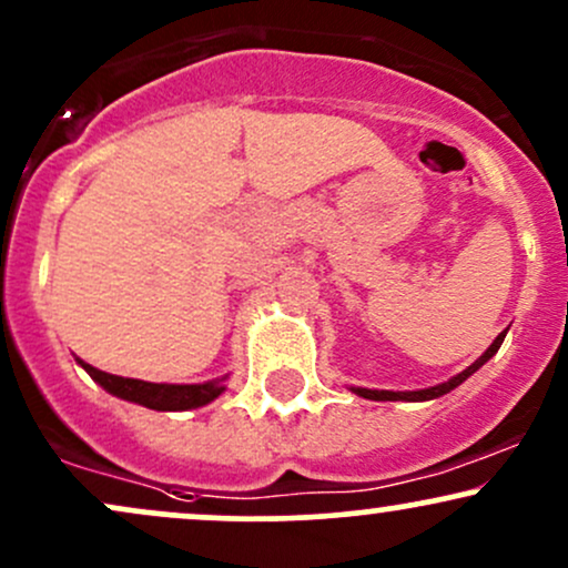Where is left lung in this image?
<instances>
[{
	"instance_id": "8db88e82",
	"label": "left lung",
	"mask_w": 568,
	"mask_h": 568,
	"mask_svg": "<svg viewBox=\"0 0 568 568\" xmlns=\"http://www.w3.org/2000/svg\"><path fill=\"white\" fill-rule=\"evenodd\" d=\"M505 333H508V331H505ZM505 333H500V336L491 341L489 349L484 352L481 357L474 362V365H468L466 371L453 375V378L444 381V384H436V386H428V388H415V392H388V388H362V386H349V388L357 396H362V399H373V402H428V399H436V396L449 394V392H453V388L460 386L463 381H468L470 375L479 371L481 365H487V362L497 354V349H500V346H503Z\"/></svg>"
}]
</instances>
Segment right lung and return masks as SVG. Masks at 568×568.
Masks as SVG:
<instances>
[{"mask_svg": "<svg viewBox=\"0 0 568 568\" xmlns=\"http://www.w3.org/2000/svg\"><path fill=\"white\" fill-rule=\"evenodd\" d=\"M77 362L108 394L134 402V405H142L148 409H159V413H184V409L209 405L219 394H224V388H227L224 384L230 378V375H222V378L206 381V384H150V381L121 378V375L102 373L79 357Z\"/></svg>", "mask_w": 568, "mask_h": 568, "instance_id": "1", "label": "right lung"}]
</instances>
